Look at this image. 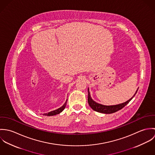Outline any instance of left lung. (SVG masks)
<instances>
[{
	"instance_id": "8db88e82",
	"label": "left lung",
	"mask_w": 155,
	"mask_h": 155,
	"mask_svg": "<svg viewBox=\"0 0 155 155\" xmlns=\"http://www.w3.org/2000/svg\"><path fill=\"white\" fill-rule=\"evenodd\" d=\"M138 89H137L135 94L134 95L133 97L131 98H130L129 100H128L127 101L124 103H121L117 105H114V106H104L99 103H96L95 101H94L91 97L90 95V93H89V88L88 89V102L89 105V106L94 110L100 112V113H106V114H110L114 113L116 111H117L120 109H122V108H124L127 104L129 103V102L133 99L136 93L137 92Z\"/></svg>"
}]
</instances>
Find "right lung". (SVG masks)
<instances>
[{"instance_id":"1","label":"right lung","mask_w":155,"mask_h":155,"mask_svg":"<svg viewBox=\"0 0 155 155\" xmlns=\"http://www.w3.org/2000/svg\"><path fill=\"white\" fill-rule=\"evenodd\" d=\"M67 101V100L66 103L63 104V106H61V107H60L59 109H57V110H55L51 111L48 112V113H44V114H43V115L49 116L56 115V114H57L60 113L63 110L65 109V107H66V106Z\"/></svg>"}]
</instances>
